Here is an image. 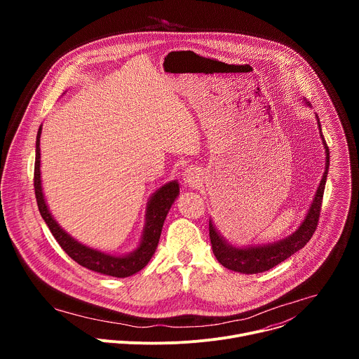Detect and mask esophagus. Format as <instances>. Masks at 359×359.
Segmentation results:
<instances>
[{
    "mask_svg": "<svg viewBox=\"0 0 359 359\" xmlns=\"http://www.w3.org/2000/svg\"><path fill=\"white\" fill-rule=\"evenodd\" d=\"M183 180L189 186H196L200 182V173L197 168H187L183 173Z\"/></svg>",
    "mask_w": 359,
    "mask_h": 359,
    "instance_id": "1",
    "label": "esophagus"
}]
</instances>
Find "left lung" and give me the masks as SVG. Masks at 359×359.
Masks as SVG:
<instances>
[{
    "label": "left lung",
    "mask_w": 359,
    "mask_h": 359,
    "mask_svg": "<svg viewBox=\"0 0 359 359\" xmlns=\"http://www.w3.org/2000/svg\"><path fill=\"white\" fill-rule=\"evenodd\" d=\"M318 119V116H317ZM318 126L321 130V125L318 121ZM321 139L325 147V172L321 179V183L317 189V193L314 196L313 204L309 210V215L304 219L302 224L298 227L295 233H292L290 237L270 244V245H259V247H247V248H236L230 244H227L222 236L217 233L216 227L213 226L212 220L209 222V236L212 241V248L216 255L217 262L224 266L229 270L238 271L243 274H255L267 271L277 264L287 260L290 255L301 250L306 243H309L313 237V234L317 230L318 220H320V212L323 206V196L330 168V149L327 146V142L321 132Z\"/></svg>",
    "instance_id": "8db88e82"
}]
</instances>
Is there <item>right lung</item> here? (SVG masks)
<instances>
[{"mask_svg":"<svg viewBox=\"0 0 359 359\" xmlns=\"http://www.w3.org/2000/svg\"><path fill=\"white\" fill-rule=\"evenodd\" d=\"M41 130L42 129L39 126L38 135H36V146H35L36 150H35V168H34V189H35V197H36L39 213L45 220L46 226L49 227L50 233H53V236L58 241V244L74 262H76L79 266L88 270L105 274V276L119 277V278H125L140 271L150 262L151 255L156 251L165 219L172 208L175 198L179 194L177 182H170L162 186L156 193H153L147 204L146 226H144L143 237H142L140 245L133 252H130L129 255H123V257H116V255L100 252L97 250L89 248L78 243L69 234H67L60 227V224L54 220V217L50 216L46 208V203L42 194V187H41V172H39Z\"/></svg>","mask_w":359,"mask_h":359,"instance_id":"right-lung-1","label":"right lung"}]
</instances>
